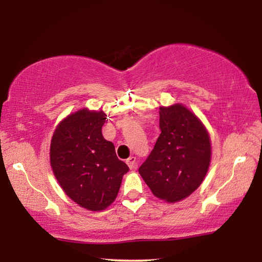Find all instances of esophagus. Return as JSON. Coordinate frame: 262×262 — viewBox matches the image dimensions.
<instances>
[{
    "mask_svg": "<svg viewBox=\"0 0 262 262\" xmlns=\"http://www.w3.org/2000/svg\"><path fill=\"white\" fill-rule=\"evenodd\" d=\"M127 164L128 166H129L130 170H135V168L137 167V161H136V157L132 156L127 159Z\"/></svg>",
    "mask_w": 262,
    "mask_h": 262,
    "instance_id": "esophagus-1",
    "label": "esophagus"
}]
</instances>
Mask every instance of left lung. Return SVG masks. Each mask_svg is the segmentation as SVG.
Masks as SVG:
<instances>
[{
  "mask_svg": "<svg viewBox=\"0 0 262 262\" xmlns=\"http://www.w3.org/2000/svg\"><path fill=\"white\" fill-rule=\"evenodd\" d=\"M159 128L161 135L139 172L155 196L178 202L205 179L211 156L209 134L181 104L159 107Z\"/></svg>",
  "mask_w": 262,
  "mask_h": 262,
  "instance_id": "obj_1",
  "label": "left lung"
}]
</instances>
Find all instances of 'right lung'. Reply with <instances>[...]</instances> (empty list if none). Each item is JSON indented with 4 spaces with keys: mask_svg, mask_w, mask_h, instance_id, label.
I'll return each instance as SVG.
<instances>
[{
    "mask_svg": "<svg viewBox=\"0 0 262 262\" xmlns=\"http://www.w3.org/2000/svg\"><path fill=\"white\" fill-rule=\"evenodd\" d=\"M103 111L79 110L64 118L51 141V166L64 193L83 208L104 210L117 198L129 167L117 157L101 127Z\"/></svg>",
    "mask_w": 262,
    "mask_h": 262,
    "instance_id": "1",
    "label": "right lung"
}]
</instances>
